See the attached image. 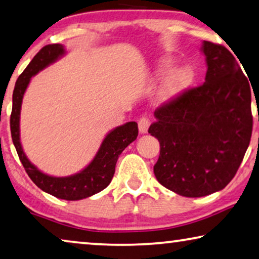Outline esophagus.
Instances as JSON below:
<instances>
[{"instance_id": "34e87169", "label": "esophagus", "mask_w": 259, "mask_h": 259, "mask_svg": "<svg viewBox=\"0 0 259 259\" xmlns=\"http://www.w3.org/2000/svg\"><path fill=\"white\" fill-rule=\"evenodd\" d=\"M150 126V119L146 116H142L138 119V129H140L141 134H146Z\"/></svg>"}]
</instances>
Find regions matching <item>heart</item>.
I'll use <instances>...</instances> for the list:
<instances>
[{
  "mask_svg": "<svg viewBox=\"0 0 259 259\" xmlns=\"http://www.w3.org/2000/svg\"><path fill=\"white\" fill-rule=\"evenodd\" d=\"M173 66V61L171 59H164L159 64V73H165ZM193 79V73L190 67L183 66L178 67L169 73L167 78L165 79L161 95L164 99H172L179 95L186 88L190 86Z\"/></svg>",
  "mask_w": 259,
  "mask_h": 259,
  "instance_id": "heart-1",
  "label": "heart"
}]
</instances>
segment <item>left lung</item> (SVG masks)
<instances>
[{"mask_svg": "<svg viewBox=\"0 0 259 259\" xmlns=\"http://www.w3.org/2000/svg\"><path fill=\"white\" fill-rule=\"evenodd\" d=\"M201 51L204 82L157 108L149 128L160 144L154 176L187 198L223 190L236 175L252 133L251 90L235 57L207 40Z\"/></svg>", "mask_w": 259, "mask_h": 259, "instance_id": "obj_1", "label": "left lung"}]
</instances>
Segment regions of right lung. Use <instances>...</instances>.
<instances>
[{
    "label": "right lung",
    "mask_w": 259,
    "mask_h": 259,
    "mask_svg": "<svg viewBox=\"0 0 259 259\" xmlns=\"http://www.w3.org/2000/svg\"><path fill=\"white\" fill-rule=\"evenodd\" d=\"M64 55L65 49L61 44L46 45L33 57L28 67L18 76L13 93L10 130L19 160L22 161L30 179L41 191L56 198L74 201V200H81L94 195L105 190L110 184L119 154L130 143L136 140L138 136V126L136 122H128L111 130L105 137L98 153L95 154L94 159L91 161L90 165L73 176L52 177L45 175L34 166L23 151L21 138H19V116H21L23 96L29 86L31 78Z\"/></svg>",
    "instance_id": "1"
}]
</instances>
